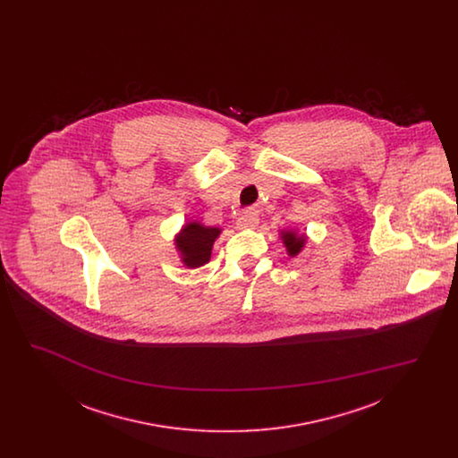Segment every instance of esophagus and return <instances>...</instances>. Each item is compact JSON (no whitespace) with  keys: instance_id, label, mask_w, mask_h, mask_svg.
<instances>
[{"instance_id":"34e87169","label":"esophagus","mask_w":458,"mask_h":458,"mask_svg":"<svg viewBox=\"0 0 458 458\" xmlns=\"http://www.w3.org/2000/svg\"><path fill=\"white\" fill-rule=\"evenodd\" d=\"M258 223H259V216L256 211H245L237 221V226L240 230H252L258 226Z\"/></svg>"}]
</instances>
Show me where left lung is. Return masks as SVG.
<instances>
[{
	"mask_svg": "<svg viewBox=\"0 0 458 458\" xmlns=\"http://www.w3.org/2000/svg\"><path fill=\"white\" fill-rule=\"evenodd\" d=\"M280 239L286 249V254L290 258H297L302 250H304L305 243H307V235L299 233L293 228H284L280 230Z\"/></svg>",
	"mask_w": 458,
	"mask_h": 458,
	"instance_id": "1",
	"label": "left lung"
}]
</instances>
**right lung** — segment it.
I'll return each mask as SVG.
<instances>
[{"mask_svg":"<svg viewBox=\"0 0 458 458\" xmlns=\"http://www.w3.org/2000/svg\"><path fill=\"white\" fill-rule=\"evenodd\" d=\"M221 235L218 226H206L200 221H187L174 235V249L185 267H199L211 259L213 245Z\"/></svg>","mask_w":458,"mask_h":458,"instance_id":"add662e5","label":"right lung"}]
</instances>
